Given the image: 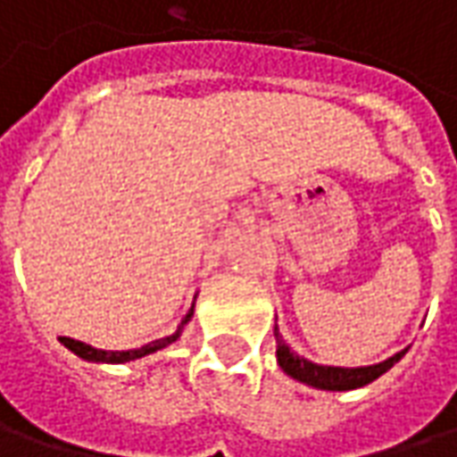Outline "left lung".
Wrapping results in <instances>:
<instances>
[{
  "instance_id": "left-lung-1",
  "label": "left lung",
  "mask_w": 457,
  "mask_h": 457,
  "mask_svg": "<svg viewBox=\"0 0 457 457\" xmlns=\"http://www.w3.org/2000/svg\"><path fill=\"white\" fill-rule=\"evenodd\" d=\"M274 338H277V363L279 369L292 377L300 384H307L312 389H323V392H348V389H359V386H366L371 384L374 378H378L381 374H386L396 361L402 359L407 353L399 351L392 359L381 361V363H371V366H353V369H345V366H323V363H312L307 361L305 356L295 353L290 345L285 343L279 328L274 325Z\"/></svg>"
}]
</instances>
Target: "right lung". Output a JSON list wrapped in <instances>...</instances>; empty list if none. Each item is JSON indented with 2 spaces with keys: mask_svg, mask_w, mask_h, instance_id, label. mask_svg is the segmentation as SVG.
<instances>
[{
  "mask_svg": "<svg viewBox=\"0 0 457 457\" xmlns=\"http://www.w3.org/2000/svg\"><path fill=\"white\" fill-rule=\"evenodd\" d=\"M193 307H195V303L190 305L187 315L183 318V323L178 325V330H175L172 336L157 338V341L147 343V345H142V348H129V351H101V348H94V345H88V343L83 341H73V338H61V343L68 351H73L79 359L91 361V363H129V361L145 359V356H150L154 351H162L170 343L178 341V338L183 336V328L190 323V318H193Z\"/></svg>",
  "mask_w": 457,
  "mask_h": 457,
  "instance_id": "obj_1",
  "label": "right lung"
}]
</instances>
